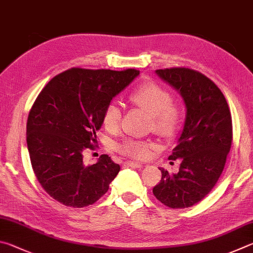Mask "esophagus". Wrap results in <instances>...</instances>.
I'll return each mask as SVG.
<instances>
[{
	"instance_id": "1",
	"label": "esophagus",
	"mask_w": 253,
	"mask_h": 253,
	"mask_svg": "<svg viewBox=\"0 0 253 253\" xmlns=\"http://www.w3.org/2000/svg\"><path fill=\"white\" fill-rule=\"evenodd\" d=\"M124 166L130 167V168H141V167H142V165H141V163H139V162H133V161H126V162H124Z\"/></svg>"
}]
</instances>
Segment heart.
<instances>
[{
	"mask_svg": "<svg viewBox=\"0 0 253 253\" xmlns=\"http://www.w3.org/2000/svg\"><path fill=\"white\" fill-rule=\"evenodd\" d=\"M130 102L136 108L151 115V127L159 136L169 139L174 136L181 123V111L172 103L171 93L156 82L141 84L129 96ZM121 110L115 102H111L104 110L103 126L106 130L115 131L121 122ZM153 144L144 141L126 139L118 144L117 150L124 156L134 159L149 157Z\"/></svg>",
	"mask_w": 253,
	"mask_h": 253,
	"instance_id": "heart-1",
	"label": "heart"
}]
</instances>
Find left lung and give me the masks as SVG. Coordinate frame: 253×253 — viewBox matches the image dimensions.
I'll return each mask as SVG.
<instances>
[{
	"label": "left lung",
	"mask_w": 253,
	"mask_h": 253,
	"mask_svg": "<svg viewBox=\"0 0 253 253\" xmlns=\"http://www.w3.org/2000/svg\"><path fill=\"white\" fill-rule=\"evenodd\" d=\"M182 95L187 118L169 160H180L178 173L165 169L153 188L159 201L171 209L190 208L209 194L224 169L232 143V119L228 102L216 84L189 68L156 71Z\"/></svg>",
	"instance_id": "1"
}]
</instances>
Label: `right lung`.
<instances>
[{
    "label": "right lung",
    "mask_w": 253,
    "mask_h": 253,
    "mask_svg": "<svg viewBox=\"0 0 253 253\" xmlns=\"http://www.w3.org/2000/svg\"><path fill=\"white\" fill-rule=\"evenodd\" d=\"M140 74L72 68L55 75L35 99L26 123V143L34 174L48 196L62 205L83 208L108 192L120 166L108 154L85 166L96 131L112 97Z\"/></svg>",
    "instance_id": "1"
}]
</instances>
